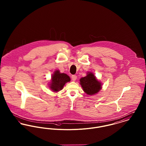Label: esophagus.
Returning <instances> with one entry per match:
<instances>
[{
    "label": "esophagus",
    "instance_id": "esophagus-1",
    "mask_svg": "<svg viewBox=\"0 0 146 146\" xmlns=\"http://www.w3.org/2000/svg\"><path fill=\"white\" fill-rule=\"evenodd\" d=\"M71 78H72V80L73 81H76V78H77V76L76 75H73V76H71Z\"/></svg>",
    "mask_w": 146,
    "mask_h": 146
}]
</instances>
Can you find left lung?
Instances as JSON below:
<instances>
[{"mask_svg":"<svg viewBox=\"0 0 146 146\" xmlns=\"http://www.w3.org/2000/svg\"><path fill=\"white\" fill-rule=\"evenodd\" d=\"M80 84L84 91L88 95H95L101 89L100 83L92 73H89L86 76L80 79Z\"/></svg>","mask_w":146,"mask_h":146,"instance_id":"8db88e82","label":"left lung"}]
</instances>
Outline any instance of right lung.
<instances>
[{"label":"right lung","mask_w":146,"mask_h":146,"mask_svg":"<svg viewBox=\"0 0 146 146\" xmlns=\"http://www.w3.org/2000/svg\"><path fill=\"white\" fill-rule=\"evenodd\" d=\"M70 76L64 73H60L58 70H56L52 76L50 88L54 91H58L62 89L63 86L67 82H70Z\"/></svg>","instance_id":"obj_1"}]
</instances>
